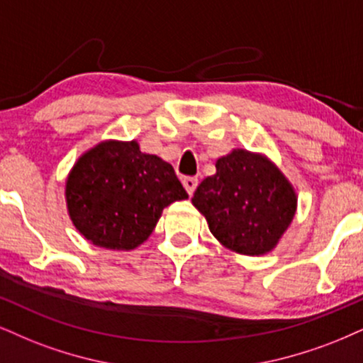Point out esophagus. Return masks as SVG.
I'll return each mask as SVG.
<instances>
[{"instance_id": "obj_1", "label": "esophagus", "mask_w": 363, "mask_h": 363, "mask_svg": "<svg viewBox=\"0 0 363 363\" xmlns=\"http://www.w3.org/2000/svg\"><path fill=\"white\" fill-rule=\"evenodd\" d=\"M183 186H185V190L189 191V195H194L196 186H199V178H196V177H185V178H183Z\"/></svg>"}]
</instances>
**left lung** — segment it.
<instances>
[{"label": "left lung", "mask_w": 363, "mask_h": 363, "mask_svg": "<svg viewBox=\"0 0 363 363\" xmlns=\"http://www.w3.org/2000/svg\"><path fill=\"white\" fill-rule=\"evenodd\" d=\"M216 168L191 199L210 232L235 252H269L296 212L288 180L271 161L244 150L217 160Z\"/></svg>", "instance_id": "obj_1"}]
</instances>
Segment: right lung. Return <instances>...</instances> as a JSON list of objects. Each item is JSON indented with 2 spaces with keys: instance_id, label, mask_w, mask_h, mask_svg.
<instances>
[{
  "instance_id": "obj_1",
  "label": "right lung",
  "mask_w": 363,
  "mask_h": 363,
  "mask_svg": "<svg viewBox=\"0 0 363 363\" xmlns=\"http://www.w3.org/2000/svg\"><path fill=\"white\" fill-rule=\"evenodd\" d=\"M65 195L80 234L118 250L145 242L163 208L189 196L172 164L141 153L136 141L101 143L84 155L69 174Z\"/></svg>"
}]
</instances>
